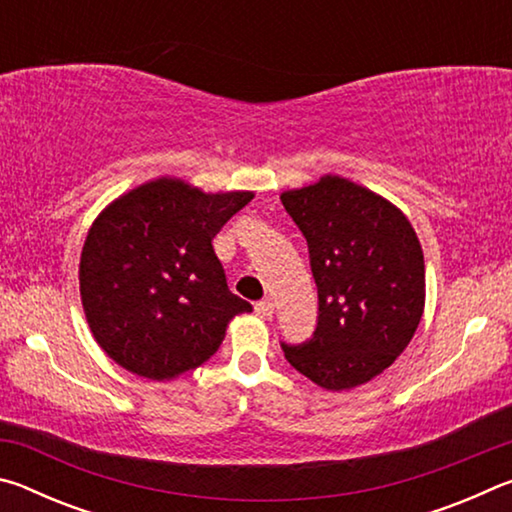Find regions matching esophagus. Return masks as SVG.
<instances>
[{
	"mask_svg": "<svg viewBox=\"0 0 512 512\" xmlns=\"http://www.w3.org/2000/svg\"><path fill=\"white\" fill-rule=\"evenodd\" d=\"M255 311L262 318H273V314H275V305H273V300L271 298H264V300H259L257 305H255Z\"/></svg>",
	"mask_w": 512,
	"mask_h": 512,
	"instance_id": "1",
	"label": "esophagus"
}]
</instances>
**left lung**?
<instances>
[{
    "label": "left lung",
    "instance_id": "8db88e82",
    "mask_svg": "<svg viewBox=\"0 0 512 512\" xmlns=\"http://www.w3.org/2000/svg\"><path fill=\"white\" fill-rule=\"evenodd\" d=\"M307 239L318 323L284 357L325 391H350L381 375L411 343L424 311V255L400 207L327 173L282 192Z\"/></svg>",
    "mask_w": 512,
    "mask_h": 512
}]
</instances>
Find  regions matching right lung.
Segmentation results:
<instances>
[{
  "mask_svg": "<svg viewBox=\"0 0 512 512\" xmlns=\"http://www.w3.org/2000/svg\"><path fill=\"white\" fill-rule=\"evenodd\" d=\"M253 192L205 194L162 176L121 194L85 237L79 282L90 332L121 368L176 379L219 350L253 311L228 289L212 239Z\"/></svg>",
  "mask_w": 512,
  "mask_h": 512,
  "instance_id": "1",
  "label": "right lung"
}]
</instances>
